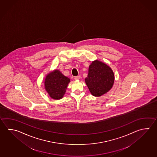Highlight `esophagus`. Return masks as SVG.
I'll return each mask as SVG.
<instances>
[{
    "instance_id": "34e87169",
    "label": "esophagus",
    "mask_w": 157,
    "mask_h": 157,
    "mask_svg": "<svg viewBox=\"0 0 157 157\" xmlns=\"http://www.w3.org/2000/svg\"><path fill=\"white\" fill-rule=\"evenodd\" d=\"M80 76H75L74 77V79L75 80H78L80 79Z\"/></svg>"
}]
</instances>
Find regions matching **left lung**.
Wrapping results in <instances>:
<instances>
[{"mask_svg": "<svg viewBox=\"0 0 157 157\" xmlns=\"http://www.w3.org/2000/svg\"><path fill=\"white\" fill-rule=\"evenodd\" d=\"M114 80L111 68L105 63L96 60L89 66V74L85 82L92 94L98 97L111 90Z\"/></svg>", "mask_w": 157, "mask_h": 157, "instance_id": "8db88e82", "label": "left lung"}]
</instances>
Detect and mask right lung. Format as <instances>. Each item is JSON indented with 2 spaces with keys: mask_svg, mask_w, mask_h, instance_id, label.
Wrapping results in <instances>:
<instances>
[{
  "mask_svg": "<svg viewBox=\"0 0 157 157\" xmlns=\"http://www.w3.org/2000/svg\"><path fill=\"white\" fill-rule=\"evenodd\" d=\"M70 80L59 70L50 73L46 77L45 87L50 96L55 100L63 98Z\"/></svg>",
  "mask_w": 157,
  "mask_h": 157,
  "instance_id": "1",
  "label": "right lung"
}]
</instances>
